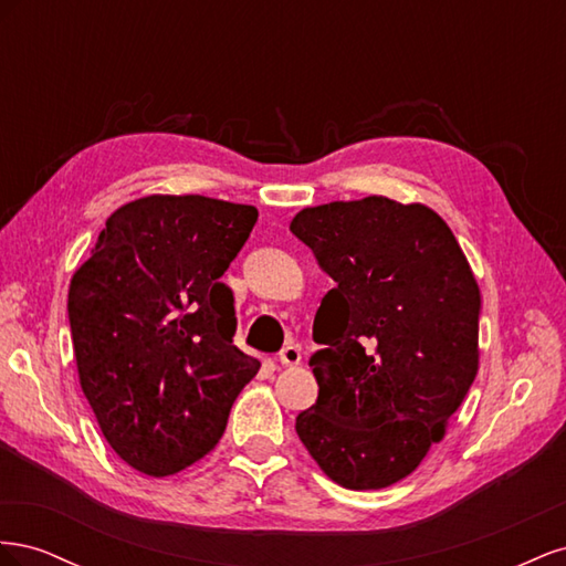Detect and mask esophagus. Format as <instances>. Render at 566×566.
Masks as SVG:
<instances>
[{"label":"esophagus","mask_w":566,"mask_h":566,"mask_svg":"<svg viewBox=\"0 0 566 566\" xmlns=\"http://www.w3.org/2000/svg\"><path fill=\"white\" fill-rule=\"evenodd\" d=\"M279 361H281V366H297V364L302 361V352H300V347H297V345H287V347H283V349H281V354H279Z\"/></svg>","instance_id":"esophagus-1"}]
</instances>
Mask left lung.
I'll list each match as a JSON object with an SVG mask.
<instances>
[{"label": "left lung", "instance_id": "1", "mask_svg": "<svg viewBox=\"0 0 566 566\" xmlns=\"http://www.w3.org/2000/svg\"><path fill=\"white\" fill-rule=\"evenodd\" d=\"M335 281L314 318L318 399L295 430L333 482L397 484L441 441L479 368L482 295L434 210L385 196L290 221Z\"/></svg>", "mask_w": 566, "mask_h": 566}]
</instances>
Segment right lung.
<instances>
[{
	"label": "right lung",
	"mask_w": 566,
	"mask_h": 566,
	"mask_svg": "<svg viewBox=\"0 0 566 566\" xmlns=\"http://www.w3.org/2000/svg\"><path fill=\"white\" fill-rule=\"evenodd\" d=\"M252 205L148 196L115 210L67 290L80 385L111 449L148 476L208 455L260 370L221 283Z\"/></svg>",
	"instance_id": "right-lung-1"
}]
</instances>
